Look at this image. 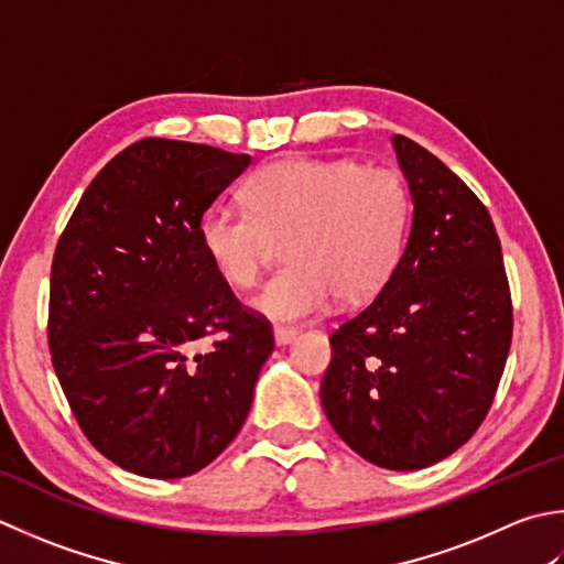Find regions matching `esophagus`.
Masks as SVG:
<instances>
[{"mask_svg":"<svg viewBox=\"0 0 564 564\" xmlns=\"http://www.w3.org/2000/svg\"><path fill=\"white\" fill-rule=\"evenodd\" d=\"M297 329H293V327H281V325H275L273 327V337H275V345H291V341H295L297 339Z\"/></svg>","mask_w":564,"mask_h":564,"instance_id":"obj_1","label":"esophagus"}]
</instances>
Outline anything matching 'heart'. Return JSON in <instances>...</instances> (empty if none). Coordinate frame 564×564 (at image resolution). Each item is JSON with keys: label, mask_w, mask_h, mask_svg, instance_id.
Here are the masks:
<instances>
[{"label": "heart", "mask_w": 564, "mask_h": 564, "mask_svg": "<svg viewBox=\"0 0 564 564\" xmlns=\"http://www.w3.org/2000/svg\"><path fill=\"white\" fill-rule=\"evenodd\" d=\"M245 195L247 207L207 209L200 245L219 279L247 291L285 241L289 267L251 303L275 323L319 315L335 297L369 301L399 269L413 203L391 165L285 159L251 175Z\"/></svg>", "instance_id": "obj_1"}]
</instances>
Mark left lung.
Listing matches in <instances>:
<instances>
[{
	"instance_id": "8db88e82",
	"label": "left lung",
	"mask_w": 564,
	"mask_h": 564,
	"mask_svg": "<svg viewBox=\"0 0 564 564\" xmlns=\"http://www.w3.org/2000/svg\"><path fill=\"white\" fill-rule=\"evenodd\" d=\"M393 149L413 225L386 289L333 335L319 386L327 421L383 469H423L477 433L513 335L511 289L489 209L421 143Z\"/></svg>"
}]
</instances>
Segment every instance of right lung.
Returning <instances> with one entry per match:
<instances>
[{
    "label": "right lung",
    "instance_id": "1",
    "mask_svg": "<svg viewBox=\"0 0 564 564\" xmlns=\"http://www.w3.org/2000/svg\"><path fill=\"white\" fill-rule=\"evenodd\" d=\"M249 153L141 139L87 185L53 253L51 361L77 425L117 467L181 479L245 425L273 329L200 245Z\"/></svg>",
    "mask_w": 564,
    "mask_h": 564
}]
</instances>
